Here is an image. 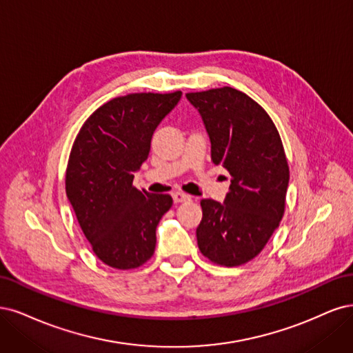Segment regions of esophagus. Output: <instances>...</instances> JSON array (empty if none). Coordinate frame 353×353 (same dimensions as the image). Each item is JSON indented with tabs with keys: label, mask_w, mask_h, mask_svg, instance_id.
<instances>
[{
	"label": "esophagus",
	"mask_w": 353,
	"mask_h": 353,
	"mask_svg": "<svg viewBox=\"0 0 353 353\" xmlns=\"http://www.w3.org/2000/svg\"><path fill=\"white\" fill-rule=\"evenodd\" d=\"M189 199H190V196L186 195V193H183V192H174V193H173V201H174V203L186 202V201H189Z\"/></svg>",
	"instance_id": "34e87169"
}]
</instances>
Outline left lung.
I'll list each match as a JSON object with an SVG mask.
<instances>
[{"label": "left lung", "instance_id": "8db88e82", "mask_svg": "<svg viewBox=\"0 0 353 353\" xmlns=\"http://www.w3.org/2000/svg\"><path fill=\"white\" fill-rule=\"evenodd\" d=\"M210 136L211 160L230 173L224 202L202 199L199 251L214 264L237 267L263 251L286 205L289 165L265 110L224 86L186 94Z\"/></svg>", "mask_w": 353, "mask_h": 353}]
</instances>
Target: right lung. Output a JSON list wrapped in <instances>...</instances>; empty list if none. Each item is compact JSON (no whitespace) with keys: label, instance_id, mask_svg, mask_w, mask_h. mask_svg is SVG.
I'll return each mask as SVG.
<instances>
[{"label":"right lung","instance_id":"obj_1","mask_svg":"<svg viewBox=\"0 0 353 353\" xmlns=\"http://www.w3.org/2000/svg\"><path fill=\"white\" fill-rule=\"evenodd\" d=\"M180 98V90L114 98L101 105L76 136L65 193L92 251L112 268H138L154 255L157 225L173 199L132 183L150 155L157 126Z\"/></svg>","mask_w":353,"mask_h":353}]
</instances>
